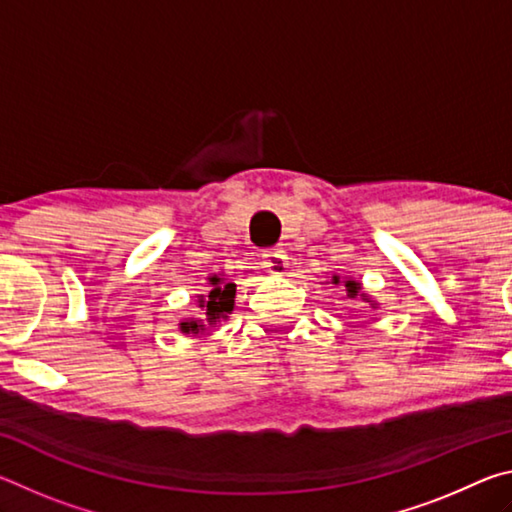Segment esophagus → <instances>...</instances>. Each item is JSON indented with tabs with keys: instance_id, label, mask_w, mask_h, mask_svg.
<instances>
[{
	"instance_id": "34e87169",
	"label": "esophagus",
	"mask_w": 512,
	"mask_h": 512,
	"mask_svg": "<svg viewBox=\"0 0 512 512\" xmlns=\"http://www.w3.org/2000/svg\"><path fill=\"white\" fill-rule=\"evenodd\" d=\"M262 259H264V262H262L264 268L271 275H282L289 268V255L284 253V250H280V248L266 250Z\"/></svg>"
}]
</instances>
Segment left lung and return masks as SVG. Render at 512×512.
<instances>
[{
    "label": "left lung",
    "instance_id": "8db88e82",
    "mask_svg": "<svg viewBox=\"0 0 512 512\" xmlns=\"http://www.w3.org/2000/svg\"><path fill=\"white\" fill-rule=\"evenodd\" d=\"M332 284H343L345 291H348V298H361L363 302H370V307L375 309L377 302H372V300L366 296V293H361V284H359L357 280H341L339 275H334V277H332Z\"/></svg>",
    "mask_w": 512,
    "mask_h": 512
}]
</instances>
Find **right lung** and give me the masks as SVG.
Returning a JSON list of instances; mask_svg holds the SVG:
<instances>
[{"instance_id":"add662e5","label":"right lung","mask_w":512,"mask_h":512,"mask_svg":"<svg viewBox=\"0 0 512 512\" xmlns=\"http://www.w3.org/2000/svg\"><path fill=\"white\" fill-rule=\"evenodd\" d=\"M210 291L207 296H198V307L203 309L205 318H187L180 323V332L183 334H201L207 325H216L219 320L228 318V314L235 309V293L237 284L225 280L223 275L207 277Z\"/></svg>"}]
</instances>
